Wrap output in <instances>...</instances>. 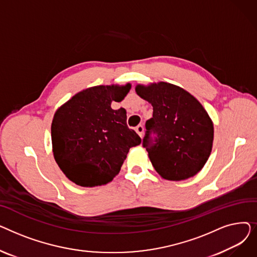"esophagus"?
<instances>
[{
    "mask_svg": "<svg viewBox=\"0 0 257 257\" xmlns=\"http://www.w3.org/2000/svg\"><path fill=\"white\" fill-rule=\"evenodd\" d=\"M136 131L138 132V134H139V136H140L141 138H143V136H144V126H143V125H139V126L136 128Z\"/></svg>",
    "mask_w": 257,
    "mask_h": 257,
    "instance_id": "esophagus-1",
    "label": "esophagus"
}]
</instances>
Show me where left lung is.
I'll list each match as a JSON object with an SVG mask.
<instances>
[{
  "instance_id": "left-lung-1",
  "label": "left lung",
  "mask_w": 257,
  "mask_h": 257,
  "mask_svg": "<svg viewBox=\"0 0 257 257\" xmlns=\"http://www.w3.org/2000/svg\"><path fill=\"white\" fill-rule=\"evenodd\" d=\"M136 90L153 106L143 147L156 172L173 181L195 176L206 164L213 141L212 121L203 106L191 93L167 82L138 85Z\"/></svg>"
}]
</instances>
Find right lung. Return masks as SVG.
<instances>
[{"label":"right lung","mask_w":257,"mask_h":257,"mask_svg":"<svg viewBox=\"0 0 257 257\" xmlns=\"http://www.w3.org/2000/svg\"><path fill=\"white\" fill-rule=\"evenodd\" d=\"M130 89L125 86L87 88L62 105L54 115L53 153L65 176L74 183L92 187L110 182L118 174L131 147L141 144L127 126L124 108L113 110Z\"/></svg>","instance_id":"obj_1"}]
</instances>
